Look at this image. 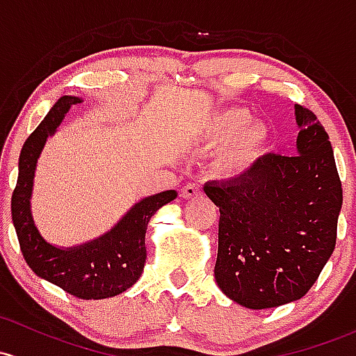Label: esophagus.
<instances>
[{"mask_svg": "<svg viewBox=\"0 0 356 356\" xmlns=\"http://www.w3.org/2000/svg\"><path fill=\"white\" fill-rule=\"evenodd\" d=\"M181 196L184 200H194V197L201 196V189L196 184H188L181 189Z\"/></svg>", "mask_w": 356, "mask_h": 356, "instance_id": "34e87169", "label": "esophagus"}]
</instances>
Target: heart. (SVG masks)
I'll return each instance as SVG.
<instances>
[{
  "instance_id": "1",
  "label": "heart",
  "mask_w": 356,
  "mask_h": 356,
  "mask_svg": "<svg viewBox=\"0 0 356 356\" xmlns=\"http://www.w3.org/2000/svg\"><path fill=\"white\" fill-rule=\"evenodd\" d=\"M194 138L207 145H223L218 156L220 170L238 174L263 152L268 131L261 122L250 121V114L241 107L222 111L203 119L194 128Z\"/></svg>"
}]
</instances>
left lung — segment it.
I'll return each instance as SVG.
<instances>
[{
    "instance_id": "8db88e82",
    "label": "left lung",
    "mask_w": 356,
    "mask_h": 356,
    "mask_svg": "<svg viewBox=\"0 0 356 356\" xmlns=\"http://www.w3.org/2000/svg\"><path fill=\"white\" fill-rule=\"evenodd\" d=\"M295 115L298 155L269 153L241 177L204 184L220 208L215 280L247 309L304 297L336 245L343 189L331 141L312 111Z\"/></svg>"
}]
</instances>
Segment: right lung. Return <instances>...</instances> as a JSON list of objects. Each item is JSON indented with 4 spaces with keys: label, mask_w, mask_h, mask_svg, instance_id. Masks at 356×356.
Wrapping results in <instances>:
<instances>
[{
    "label": "right lung",
    "mask_w": 356,
    "mask_h": 356,
    "mask_svg": "<svg viewBox=\"0 0 356 356\" xmlns=\"http://www.w3.org/2000/svg\"><path fill=\"white\" fill-rule=\"evenodd\" d=\"M76 97H61L44 121L27 138L18 160V179L11 194V220L18 244L29 268L40 278L54 283L83 300L114 297L140 280L147 263L145 234L156 209L175 200V191L155 194L129 209L128 215L109 234L73 249H58L47 244L33 225L30 215V193L33 172L47 136L61 124Z\"/></svg>",
    "instance_id": "obj_1"
}]
</instances>
